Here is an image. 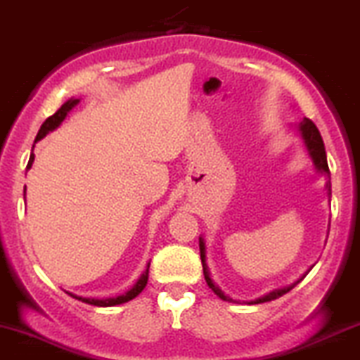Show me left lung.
<instances>
[{
	"mask_svg": "<svg viewBox=\"0 0 360 360\" xmlns=\"http://www.w3.org/2000/svg\"><path fill=\"white\" fill-rule=\"evenodd\" d=\"M295 129L299 131V135H301V140L304 143V147H306V152L307 155H309V159L313 160V165L316 169V172L318 174H323V176L326 177V184H325V189H326V195L328 198L331 196V183H330V169H328V162H326V152H325V143H323V138L319 135L318 128L314 126V122L311 120H307V117H304V120L299 122L297 126H295ZM200 256H201V264H203V275H205V280H207L208 287L215 292L217 297H220L222 301H227V302H239L236 301V299H232L231 295H227L225 292L220 289L219 285H217L215 282H213L212 275H210V270H208V264H207V246H205V239L200 238ZM313 268V266H311ZM309 268V270H311ZM307 270V271H309ZM306 271V274H307ZM304 274L301 278L295 280L294 283H290V285H285V287H280V289H274L271 292H268V294L262 295V297L255 299V301H246V304H262V302H268V301H274V299H278L282 297L283 294H287V292L294 289L295 285H297L299 282L306 276Z\"/></svg>",
	"mask_w": 360,
	"mask_h": 360,
	"instance_id": "left-lung-1",
	"label": "left lung"
}]
</instances>
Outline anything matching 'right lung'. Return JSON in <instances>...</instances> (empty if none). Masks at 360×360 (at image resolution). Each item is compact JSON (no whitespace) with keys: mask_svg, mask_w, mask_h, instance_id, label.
<instances>
[{"mask_svg":"<svg viewBox=\"0 0 360 360\" xmlns=\"http://www.w3.org/2000/svg\"><path fill=\"white\" fill-rule=\"evenodd\" d=\"M78 102H80V98H75V97H71L70 101H66L65 104L61 105V108H59L56 112L53 114V116L51 117H47V120L42 122V126H41V129H39V133H37V136H35V141H34V145L37 143V141H41L42 138H44L47 133H51V131H54V129L58 128L59 124H61L63 121H65V117L68 116V112L71 109L75 108V105L78 104ZM34 150V148H32ZM34 153H30V159H29V164H27V171H29L30 167H32V164H34ZM23 198H25V191H23ZM148 268H150V263L147 264V270L143 271V274L140 275V278L136 280V283L135 285L131 287V289H129L128 292H124V294H121V295H116V297H104V299H96V297H82V295H77V294H71V292H66V294L68 295H71V297H75V299H78V301H82V302H85V304H92V306H98V307H110V306H117V304H124V302H128V301H131V299H135L138 294H140L141 290L145 289V285H147V282H148Z\"/></svg>","mask_w":360,"mask_h":360,"instance_id":"obj_1","label":"right lung"}]
</instances>
